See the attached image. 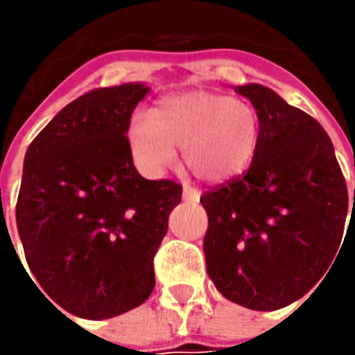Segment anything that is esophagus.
Returning a JSON list of instances; mask_svg holds the SVG:
<instances>
[{
    "instance_id": "1",
    "label": "esophagus",
    "mask_w": 355,
    "mask_h": 355,
    "mask_svg": "<svg viewBox=\"0 0 355 355\" xmlns=\"http://www.w3.org/2000/svg\"><path fill=\"white\" fill-rule=\"evenodd\" d=\"M201 198V193H199L198 189H193L191 185H184V199L187 201H199Z\"/></svg>"
}]
</instances>
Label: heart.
<instances>
[{"instance_id": "heart-1", "label": "heart", "mask_w": 355, "mask_h": 355, "mask_svg": "<svg viewBox=\"0 0 355 355\" xmlns=\"http://www.w3.org/2000/svg\"><path fill=\"white\" fill-rule=\"evenodd\" d=\"M132 156L140 170L159 175L182 150L185 168L201 182H225L249 168L261 142L254 106L225 94L193 90L164 98L128 124Z\"/></svg>"}]
</instances>
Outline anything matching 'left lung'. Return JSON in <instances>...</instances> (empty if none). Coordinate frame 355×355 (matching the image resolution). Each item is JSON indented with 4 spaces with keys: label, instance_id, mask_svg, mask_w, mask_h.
Here are the masks:
<instances>
[{
    "label": "left lung",
    "instance_id": "obj_1",
    "mask_svg": "<svg viewBox=\"0 0 355 355\" xmlns=\"http://www.w3.org/2000/svg\"><path fill=\"white\" fill-rule=\"evenodd\" d=\"M237 92L261 118V142L249 170L199 199L209 219L203 251L225 298L279 310L332 270L346 243L348 187L318 120L261 85Z\"/></svg>",
    "mask_w": 355,
    "mask_h": 355
}]
</instances>
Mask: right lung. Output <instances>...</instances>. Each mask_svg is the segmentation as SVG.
Wrapping results in <instances>:
<instances>
[{
    "label": "right lung",
    "mask_w": 355,
    "mask_h": 355,
    "mask_svg": "<svg viewBox=\"0 0 355 355\" xmlns=\"http://www.w3.org/2000/svg\"><path fill=\"white\" fill-rule=\"evenodd\" d=\"M148 90H90L25 154L15 205L25 259L39 286L78 318H112L148 300L154 254L182 201L178 182L144 180L132 162L126 132Z\"/></svg>",
    "instance_id": "1"
}]
</instances>
